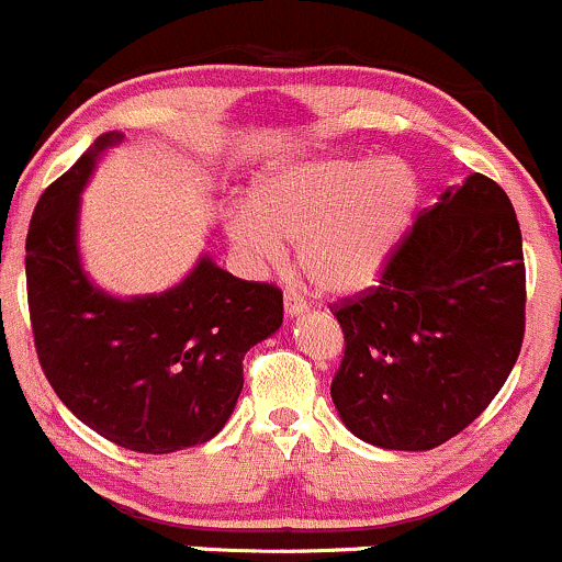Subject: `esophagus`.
<instances>
[{
    "instance_id": "1",
    "label": "esophagus",
    "mask_w": 562,
    "mask_h": 562,
    "mask_svg": "<svg viewBox=\"0 0 562 562\" xmlns=\"http://www.w3.org/2000/svg\"><path fill=\"white\" fill-rule=\"evenodd\" d=\"M306 312V301L301 299L295 291H288L285 293V314L288 317H299V314Z\"/></svg>"
}]
</instances>
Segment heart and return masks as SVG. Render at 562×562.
<instances>
[{
  "label": "heart",
  "instance_id": "1",
  "mask_svg": "<svg viewBox=\"0 0 562 562\" xmlns=\"http://www.w3.org/2000/svg\"><path fill=\"white\" fill-rule=\"evenodd\" d=\"M422 200L416 170L400 157H317L282 165L252 187L250 211L229 215L232 248L269 267L295 243L317 291L355 295L379 282Z\"/></svg>",
  "mask_w": 562,
  "mask_h": 562
}]
</instances>
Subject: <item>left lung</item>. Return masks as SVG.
<instances>
[{
  "label": "left lung",
  "mask_w": 562,
  "mask_h": 562,
  "mask_svg": "<svg viewBox=\"0 0 562 562\" xmlns=\"http://www.w3.org/2000/svg\"><path fill=\"white\" fill-rule=\"evenodd\" d=\"M344 360L330 384L351 435L429 451L504 386L526 333L522 237L507 191L472 172L405 234L379 285L333 304Z\"/></svg>",
  "instance_id": "obj_1"
}]
</instances>
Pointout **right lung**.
I'll use <instances>...</instances> for the list:
<instances>
[{
  "mask_svg": "<svg viewBox=\"0 0 562 562\" xmlns=\"http://www.w3.org/2000/svg\"><path fill=\"white\" fill-rule=\"evenodd\" d=\"M106 133L45 189L26 237L31 330L60 403L120 448L172 453L224 429L250 347L282 325V291L248 282L202 256L187 280L154 295L116 299L79 261V194Z\"/></svg>",
  "mask_w": 562,
  "mask_h": 562,
  "instance_id": "right-lung-1",
  "label": "right lung"
}]
</instances>
